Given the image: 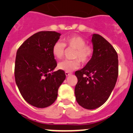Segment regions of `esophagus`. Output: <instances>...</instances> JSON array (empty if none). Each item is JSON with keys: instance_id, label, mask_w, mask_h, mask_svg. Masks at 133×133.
<instances>
[{"instance_id": "34e87169", "label": "esophagus", "mask_w": 133, "mask_h": 133, "mask_svg": "<svg viewBox=\"0 0 133 133\" xmlns=\"http://www.w3.org/2000/svg\"><path fill=\"white\" fill-rule=\"evenodd\" d=\"M65 75H66V76H69V75H71V73H69V72H65Z\"/></svg>"}]
</instances>
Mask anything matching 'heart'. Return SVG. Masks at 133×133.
Wrapping results in <instances>:
<instances>
[{
	"mask_svg": "<svg viewBox=\"0 0 133 133\" xmlns=\"http://www.w3.org/2000/svg\"><path fill=\"white\" fill-rule=\"evenodd\" d=\"M63 41V43L57 41L53 44L51 49L53 57L57 59L62 58L65 53V47H67L75 49L72 56L74 60H64L59 63L58 68L60 70L66 72L73 71L80 68V61L82 64H86L92 58L93 48L86 45V41L82 37L70 36L64 38Z\"/></svg>",
	"mask_w": 133,
	"mask_h": 133,
	"instance_id": "b5f03b06",
	"label": "heart"
}]
</instances>
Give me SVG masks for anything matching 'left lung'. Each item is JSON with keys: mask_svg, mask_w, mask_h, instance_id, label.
I'll return each mask as SVG.
<instances>
[{"mask_svg": "<svg viewBox=\"0 0 133 133\" xmlns=\"http://www.w3.org/2000/svg\"><path fill=\"white\" fill-rule=\"evenodd\" d=\"M91 41L92 58L84 68L75 72L76 102L87 109L99 108L108 100L118 75V55L112 45L98 34L92 35Z\"/></svg>", "mask_w": 133, "mask_h": 133, "instance_id": "8db88e82", "label": "left lung"}]
</instances>
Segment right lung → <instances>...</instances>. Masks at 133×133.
Instances as JSON below:
<instances>
[{"instance_id": "right-lung-1", "label": "right lung", "mask_w": 133, "mask_h": 133, "mask_svg": "<svg viewBox=\"0 0 133 133\" xmlns=\"http://www.w3.org/2000/svg\"><path fill=\"white\" fill-rule=\"evenodd\" d=\"M55 31H40L31 36L18 49L15 78L24 99L30 105L44 108L57 98L58 89L65 78L62 70L54 71L57 64L52 46L60 38Z\"/></svg>"}]
</instances>
